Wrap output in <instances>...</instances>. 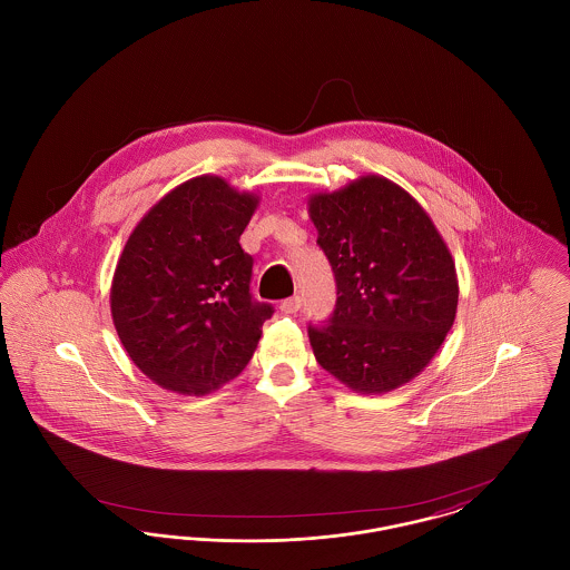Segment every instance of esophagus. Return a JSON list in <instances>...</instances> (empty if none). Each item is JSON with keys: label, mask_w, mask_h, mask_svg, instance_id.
Returning <instances> with one entry per match:
<instances>
[{"label": "esophagus", "mask_w": 570, "mask_h": 570, "mask_svg": "<svg viewBox=\"0 0 570 570\" xmlns=\"http://www.w3.org/2000/svg\"><path fill=\"white\" fill-rule=\"evenodd\" d=\"M298 307H301V297L295 295V297L284 298L282 301V305H279V309L284 312V314H297Z\"/></svg>", "instance_id": "obj_1"}]
</instances>
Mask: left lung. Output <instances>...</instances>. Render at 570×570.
<instances>
[{
	"label": "left lung",
	"instance_id": "obj_1",
	"mask_svg": "<svg viewBox=\"0 0 570 570\" xmlns=\"http://www.w3.org/2000/svg\"><path fill=\"white\" fill-rule=\"evenodd\" d=\"M307 205L337 284L328 321L307 328L314 356L356 393H389L425 370L453 326V256L425 209L380 175Z\"/></svg>",
	"mask_w": 570,
	"mask_h": 570
}]
</instances>
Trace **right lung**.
<instances>
[{
    "mask_svg": "<svg viewBox=\"0 0 570 570\" xmlns=\"http://www.w3.org/2000/svg\"><path fill=\"white\" fill-rule=\"evenodd\" d=\"M258 196L216 175L168 191L136 224L115 267L110 314L136 367L181 395L239 376L273 305L252 298L239 237Z\"/></svg>",
    "mask_w": 570,
    "mask_h": 570,
    "instance_id": "add662e5",
    "label": "right lung"
}]
</instances>
